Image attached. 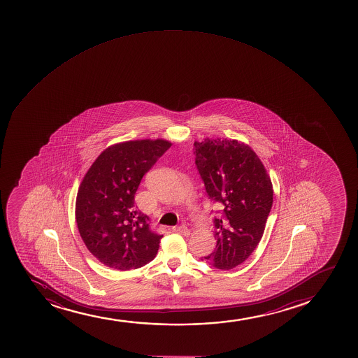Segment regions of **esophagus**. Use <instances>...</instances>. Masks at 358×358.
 Returning a JSON list of instances; mask_svg holds the SVG:
<instances>
[{
	"instance_id": "1",
	"label": "esophagus",
	"mask_w": 358,
	"mask_h": 358,
	"mask_svg": "<svg viewBox=\"0 0 358 358\" xmlns=\"http://www.w3.org/2000/svg\"><path fill=\"white\" fill-rule=\"evenodd\" d=\"M173 231H175L176 234H183V236H188L189 234V229L185 225L175 226Z\"/></svg>"
}]
</instances>
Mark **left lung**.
Returning a JSON list of instances; mask_svg holds the SVG:
<instances>
[{
	"label": "left lung",
	"mask_w": 358,
	"mask_h": 358,
	"mask_svg": "<svg viewBox=\"0 0 358 358\" xmlns=\"http://www.w3.org/2000/svg\"><path fill=\"white\" fill-rule=\"evenodd\" d=\"M194 156L208 199L220 208L214 217L217 246L203 259L217 269H234L261 241L273 207V185L261 159L244 143L195 141Z\"/></svg>",
	"instance_id": "obj_1"
}]
</instances>
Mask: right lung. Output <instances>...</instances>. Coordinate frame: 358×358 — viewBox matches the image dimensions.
<instances>
[{"label":"right lung","instance_id":"add662e5","mask_svg":"<svg viewBox=\"0 0 358 358\" xmlns=\"http://www.w3.org/2000/svg\"><path fill=\"white\" fill-rule=\"evenodd\" d=\"M169 141H126L97 157L80 183L76 222L87 249L112 269H137L156 257L163 236L134 203L141 178Z\"/></svg>","mask_w":358,"mask_h":358}]
</instances>
